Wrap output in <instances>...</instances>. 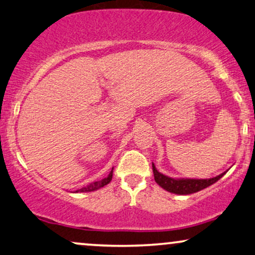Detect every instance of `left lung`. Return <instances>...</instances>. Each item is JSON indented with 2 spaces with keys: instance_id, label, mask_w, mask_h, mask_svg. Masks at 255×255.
<instances>
[{
  "instance_id": "obj_1",
  "label": "left lung",
  "mask_w": 255,
  "mask_h": 255,
  "mask_svg": "<svg viewBox=\"0 0 255 255\" xmlns=\"http://www.w3.org/2000/svg\"><path fill=\"white\" fill-rule=\"evenodd\" d=\"M153 173H154V180L160 187H162L163 189H166L167 192L174 193V194H180V195H188L196 193L202 189L207 188L208 186L213 185L218 181L219 179H221L222 176L226 174V172L221 173L220 175L215 176V178L211 179H174L169 178V176L163 175L162 173H160L156 169V167L153 163Z\"/></svg>"
}]
</instances>
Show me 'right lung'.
I'll return each mask as SVG.
<instances>
[{
	"label": "right lung",
	"mask_w": 255,
	"mask_h": 255,
	"mask_svg": "<svg viewBox=\"0 0 255 255\" xmlns=\"http://www.w3.org/2000/svg\"><path fill=\"white\" fill-rule=\"evenodd\" d=\"M112 178H113V168L111 170V173L108 174V176H106L105 179L100 180V181H95V182L90 183V185L86 186V187H82L81 189H77V191H75V193H86V192L98 191V189L102 188V187H105L106 185H108V183L112 181Z\"/></svg>",
	"instance_id": "obj_1"
}]
</instances>
